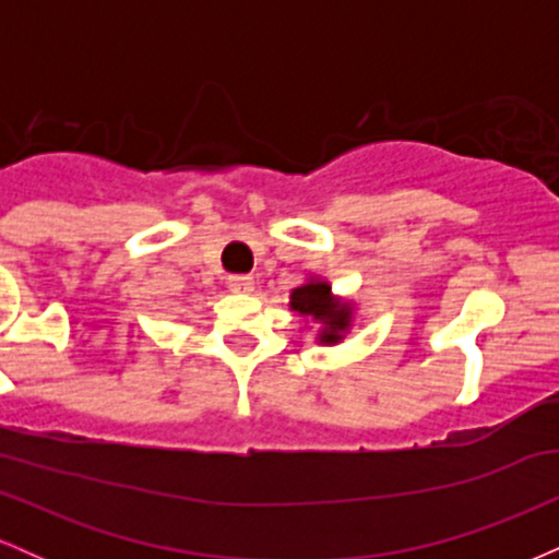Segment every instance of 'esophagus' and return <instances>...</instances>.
I'll list each match as a JSON object with an SVG mask.
<instances>
[{"label":"esophagus","instance_id":"1","mask_svg":"<svg viewBox=\"0 0 559 559\" xmlns=\"http://www.w3.org/2000/svg\"><path fill=\"white\" fill-rule=\"evenodd\" d=\"M228 288L236 294H249L254 288L252 275H228Z\"/></svg>","mask_w":559,"mask_h":559}]
</instances>
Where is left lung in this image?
Listing matches in <instances>:
<instances>
[{
    "mask_svg": "<svg viewBox=\"0 0 559 559\" xmlns=\"http://www.w3.org/2000/svg\"><path fill=\"white\" fill-rule=\"evenodd\" d=\"M288 307L299 318L316 320L320 325L316 338L318 344L325 346L342 344L346 333L352 331V320H355V301L333 297L329 281L316 278V275L294 288L292 297H288Z\"/></svg>",
    "mask_w": 559,
    "mask_h": 559,
    "instance_id": "1",
    "label": "left lung"
}]
</instances>
